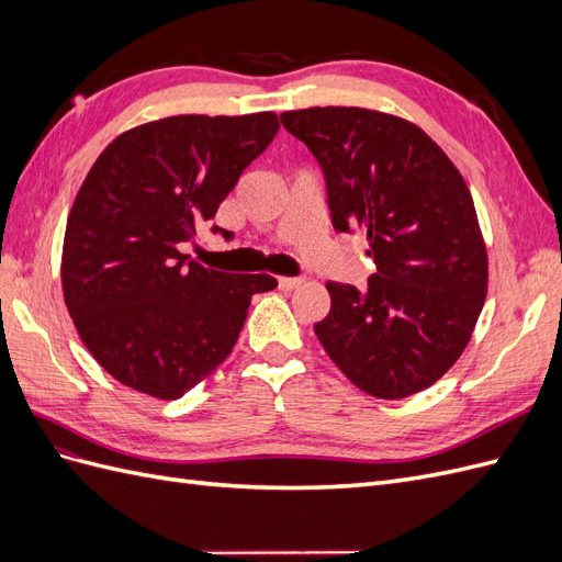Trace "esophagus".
Returning <instances> with one entry per match:
<instances>
[{
    "label": "esophagus",
    "instance_id": "34e87169",
    "mask_svg": "<svg viewBox=\"0 0 562 562\" xmlns=\"http://www.w3.org/2000/svg\"><path fill=\"white\" fill-rule=\"evenodd\" d=\"M300 283H302V279H295V277H279L281 291H293V288H297Z\"/></svg>",
    "mask_w": 562,
    "mask_h": 562
}]
</instances>
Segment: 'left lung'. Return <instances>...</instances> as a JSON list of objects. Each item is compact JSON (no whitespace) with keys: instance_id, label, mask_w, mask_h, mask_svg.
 Wrapping results in <instances>:
<instances>
[{"instance_id":"obj_1","label":"left lung","mask_w":562,"mask_h":562,"mask_svg":"<svg viewBox=\"0 0 562 562\" xmlns=\"http://www.w3.org/2000/svg\"><path fill=\"white\" fill-rule=\"evenodd\" d=\"M281 124L312 149L337 232H368L366 291L328 281L314 333L366 394L431 386L467 349L487 295V250L469 187L427 133L366 108H307Z\"/></svg>"}]
</instances>
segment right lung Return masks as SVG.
<instances>
[{
	"label": "right lung",
	"instance_id": "right-lung-1",
	"mask_svg": "<svg viewBox=\"0 0 562 562\" xmlns=\"http://www.w3.org/2000/svg\"><path fill=\"white\" fill-rule=\"evenodd\" d=\"M277 131L274 112L176 114L100 151L67 217L60 283L81 342L116 382L184 396L232 353L252 295L277 288L180 252Z\"/></svg>",
	"mask_w": 562,
	"mask_h": 562
}]
</instances>
